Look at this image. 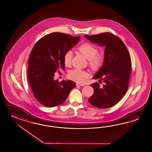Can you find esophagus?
Masks as SVG:
<instances>
[{
    "label": "esophagus",
    "mask_w": 152,
    "mask_h": 152,
    "mask_svg": "<svg viewBox=\"0 0 152 152\" xmlns=\"http://www.w3.org/2000/svg\"><path fill=\"white\" fill-rule=\"evenodd\" d=\"M76 86H85V84H82V83H76Z\"/></svg>",
    "instance_id": "1"
}]
</instances>
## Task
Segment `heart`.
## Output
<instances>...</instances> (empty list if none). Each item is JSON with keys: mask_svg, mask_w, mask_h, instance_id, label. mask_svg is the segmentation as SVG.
Returning a JSON list of instances; mask_svg holds the SVG:
<instances>
[{"mask_svg": "<svg viewBox=\"0 0 152 152\" xmlns=\"http://www.w3.org/2000/svg\"><path fill=\"white\" fill-rule=\"evenodd\" d=\"M80 52L88 59V64L93 70H97L103 64L104 56L103 53H98V49L94 45L90 43H83L77 48ZM73 53L71 50H68L64 54V62L66 66L71 65ZM89 74L85 71L79 69H75L69 74V78L75 81L82 83L88 77Z\"/></svg>", "mask_w": 152, "mask_h": 152, "instance_id": "1", "label": "heart"}]
</instances>
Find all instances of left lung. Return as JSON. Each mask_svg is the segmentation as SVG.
Listing matches in <instances>:
<instances>
[{
  "instance_id": "1",
  "label": "left lung",
  "mask_w": 152,
  "mask_h": 152,
  "mask_svg": "<svg viewBox=\"0 0 152 152\" xmlns=\"http://www.w3.org/2000/svg\"><path fill=\"white\" fill-rule=\"evenodd\" d=\"M85 37L93 43L105 47L103 65L93 77L105 84L102 87L98 82L91 85L94 93L88 101L100 109L112 107L122 99L128 89L132 70L130 54L122 40L110 32Z\"/></svg>"
}]
</instances>
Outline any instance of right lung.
<instances>
[{
	"label": "right lung",
	"mask_w": 152,
	"mask_h": 152,
	"mask_svg": "<svg viewBox=\"0 0 152 152\" xmlns=\"http://www.w3.org/2000/svg\"><path fill=\"white\" fill-rule=\"evenodd\" d=\"M80 38L54 32L42 37L33 47L28 60V80L37 100L47 107L63 103L76 86L74 82H59L54 77L56 71L65 70V52L70 50Z\"/></svg>",
	"instance_id": "1"
}]
</instances>
